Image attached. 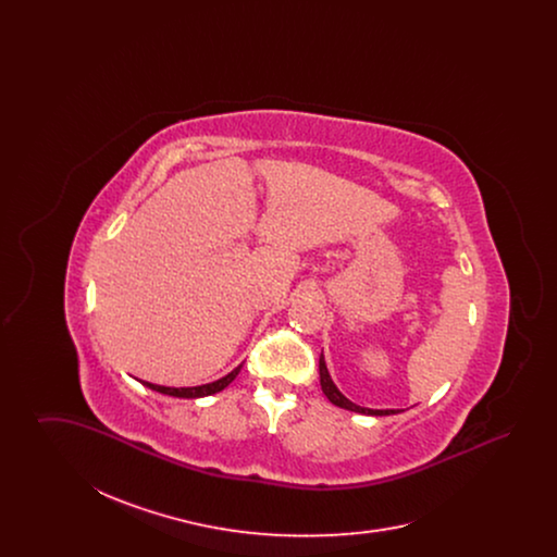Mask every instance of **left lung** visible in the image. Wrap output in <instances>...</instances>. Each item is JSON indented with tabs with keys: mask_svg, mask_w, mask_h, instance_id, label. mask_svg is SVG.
Returning <instances> with one entry per match:
<instances>
[{
	"mask_svg": "<svg viewBox=\"0 0 557 557\" xmlns=\"http://www.w3.org/2000/svg\"><path fill=\"white\" fill-rule=\"evenodd\" d=\"M319 382H321L323 395L327 397V400H330L332 405H336V407H343V409L355 411V413H363V416H393V413H398L395 409H368V407H361V405L348 400V398L338 391V386L334 384V380H332V375H330V371H327V366H325L323 352L319 355Z\"/></svg>",
	"mask_w": 557,
	"mask_h": 557,
	"instance_id": "obj_1",
	"label": "left lung"
}]
</instances>
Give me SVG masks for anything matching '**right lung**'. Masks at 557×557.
<instances>
[{"instance_id":"right-lung-1","label":"right lung","mask_w":557,"mask_h":557,"mask_svg":"<svg viewBox=\"0 0 557 557\" xmlns=\"http://www.w3.org/2000/svg\"><path fill=\"white\" fill-rule=\"evenodd\" d=\"M239 370H242V366H238L236 370L230 371L227 375H223V377H219V380H214L211 384H202V386H189V388H171V386H159V384H152V382H144V380H139L146 388H150V391H157L160 395H169V397H177V398H202L209 397V395H214V393H221L223 388H227L234 380H236V375H238Z\"/></svg>"}]
</instances>
